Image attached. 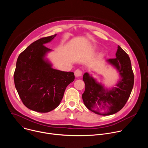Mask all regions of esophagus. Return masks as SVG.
I'll return each instance as SVG.
<instances>
[{
  "instance_id": "1",
  "label": "esophagus",
  "mask_w": 148,
  "mask_h": 148,
  "mask_svg": "<svg viewBox=\"0 0 148 148\" xmlns=\"http://www.w3.org/2000/svg\"><path fill=\"white\" fill-rule=\"evenodd\" d=\"M74 75L76 77H79L81 76H82V71L79 70H76L74 72Z\"/></svg>"
}]
</instances>
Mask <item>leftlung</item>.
Returning <instances> with one entry per match:
<instances>
[{
  "instance_id": "1",
  "label": "left lung",
  "mask_w": 148,
  "mask_h": 148,
  "mask_svg": "<svg viewBox=\"0 0 148 148\" xmlns=\"http://www.w3.org/2000/svg\"><path fill=\"white\" fill-rule=\"evenodd\" d=\"M115 55V58L106 61L119 73L120 78L116 87L105 88L88 73L83 75L86 85L82 95L83 102L89 110L98 115H110L119 111L127 102L134 87V75L129 56L119 46Z\"/></svg>"
}]
</instances>
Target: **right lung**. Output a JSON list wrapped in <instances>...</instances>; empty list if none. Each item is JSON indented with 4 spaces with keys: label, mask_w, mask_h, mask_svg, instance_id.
Returning <instances> with one entry per match:
<instances>
[{
    "label": "right lung",
    "mask_w": 148,
    "mask_h": 148,
    "mask_svg": "<svg viewBox=\"0 0 148 148\" xmlns=\"http://www.w3.org/2000/svg\"><path fill=\"white\" fill-rule=\"evenodd\" d=\"M57 34L38 39L18 57L14 73V85L23 104L38 112H48L60 103L66 87L73 82V72L53 69L46 58L52 50L45 47Z\"/></svg>",
    "instance_id": "1"
}]
</instances>
